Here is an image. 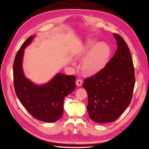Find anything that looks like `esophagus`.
Instances as JSON below:
<instances>
[{
	"instance_id": "34e87169",
	"label": "esophagus",
	"mask_w": 149,
	"mask_h": 149,
	"mask_svg": "<svg viewBox=\"0 0 149 149\" xmlns=\"http://www.w3.org/2000/svg\"><path fill=\"white\" fill-rule=\"evenodd\" d=\"M83 84V81H82V79H79L76 80V85L79 86V87H80V86H81V85H82Z\"/></svg>"
}]
</instances>
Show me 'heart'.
Instances as JSON below:
<instances>
[{"label":"heart","mask_w":149,"mask_h":149,"mask_svg":"<svg viewBox=\"0 0 149 149\" xmlns=\"http://www.w3.org/2000/svg\"><path fill=\"white\" fill-rule=\"evenodd\" d=\"M87 54L82 63V70L86 74L93 75L106 65L111 54V49L106 43L100 42L96 45V42L91 40L78 56V58H81Z\"/></svg>","instance_id":"heart-1"}]
</instances>
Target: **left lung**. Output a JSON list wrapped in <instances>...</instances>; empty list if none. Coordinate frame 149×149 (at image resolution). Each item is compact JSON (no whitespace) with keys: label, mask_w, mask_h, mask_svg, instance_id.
I'll use <instances>...</instances> for the list:
<instances>
[{"label":"left lung","mask_w":149,"mask_h":149,"mask_svg":"<svg viewBox=\"0 0 149 149\" xmlns=\"http://www.w3.org/2000/svg\"><path fill=\"white\" fill-rule=\"evenodd\" d=\"M113 36L117 41L116 53L103 69L83 84L88 93L89 117L99 123L114 122L121 116L131 102L135 85L128 46L119 35Z\"/></svg>","instance_id":"left-lung-1"}]
</instances>
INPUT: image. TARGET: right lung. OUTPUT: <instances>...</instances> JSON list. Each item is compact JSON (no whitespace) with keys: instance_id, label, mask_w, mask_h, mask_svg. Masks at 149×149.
<instances>
[{"instance_id":"add662e5","label":"right lung","mask_w":149,"mask_h":149,"mask_svg":"<svg viewBox=\"0 0 149 149\" xmlns=\"http://www.w3.org/2000/svg\"><path fill=\"white\" fill-rule=\"evenodd\" d=\"M31 36L23 43L13 62V85L18 98L31 116L46 123L57 121L63 114L64 99L75 88L74 75L57 74L49 82L36 85L23 73L24 49L31 42Z\"/></svg>"}]
</instances>
